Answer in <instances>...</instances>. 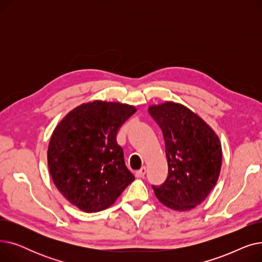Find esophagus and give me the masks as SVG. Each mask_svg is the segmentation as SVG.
Returning a JSON list of instances; mask_svg holds the SVG:
<instances>
[{
  "label": "esophagus",
  "instance_id": "esophagus-1",
  "mask_svg": "<svg viewBox=\"0 0 262 262\" xmlns=\"http://www.w3.org/2000/svg\"><path fill=\"white\" fill-rule=\"evenodd\" d=\"M145 173H146V168L142 167L140 170H138V171L136 172V176L137 177H143L145 175Z\"/></svg>",
  "mask_w": 262,
  "mask_h": 262
}]
</instances>
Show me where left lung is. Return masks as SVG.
<instances>
[{
  "instance_id": "obj_1",
  "label": "left lung",
  "mask_w": 262,
  "mask_h": 262,
  "mask_svg": "<svg viewBox=\"0 0 262 262\" xmlns=\"http://www.w3.org/2000/svg\"><path fill=\"white\" fill-rule=\"evenodd\" d=\"M148 113L162 130L168 177L152 186L164 206L178 211L196 207L214 188L221 171L222 147L217 136L184 105L167 102Z\"/></svg>"
}]
</instances>
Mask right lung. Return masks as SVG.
<instances>
[{
  "label": "right lung",
  "instance_id": "right-lung-1",
  "mask_svg": "<svg viewBox=\"0 0 262 262\" xmlns=\"http://www.w3.org/2000/svg\"><path fill=\"white\" fill-rule=\"evenodd\" d=\"M135 113L127 104L94 101L73 109L55 128L49 170L60 193L80 210L106 209L134 182L117 134Z\"/></svg>",
  "mask_w": 262,
  "mask_h": 262
}]
</instances>
